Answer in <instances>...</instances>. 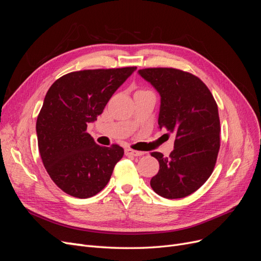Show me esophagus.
Masks as SVG:
<instances>
[{"label": "esophagus", "instance_id": "34e87169", "mask_svg": "<svg viewBox=\"0 0 261 261\" xmlns=\"http://www.w3.org/2000/svg\"><path fill=\"white\" fill-rule=\"evenodd\" d=\"M125 154L126 155H132V156H141V155H144V152L136 151V150L127 148V149H125Z\"/></svg>", "mask_w": 261, "mask_h": 261}]
</instances>
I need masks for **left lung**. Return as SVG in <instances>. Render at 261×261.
Segmentation results:
<instances>
[{
    "label": "left lung",
    "mask_w": 261,
    "mask_h": 261,
    "mask_svg": "<svg viewBox=\"0 0 261 261\" xmlns=\"http://www.w3.org/2000/svg\"><path fill=\"white\" fill-rule=\"evenodd\" d=\"M138 73L161 96L159 127L175 134L169 156L151 152L160 170L150 185L164 198H183L206 183L215 169L221 129L217 102L202 81L184 70L153 67Z\"/></svg>",
    "instance_id": "obj_1"
}]
</instances>
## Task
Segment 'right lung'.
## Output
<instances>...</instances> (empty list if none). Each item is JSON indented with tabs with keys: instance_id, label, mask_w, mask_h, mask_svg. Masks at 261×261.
Masks as SVG:
<instances>
[{
	"instance_id": "add662e5",
	"label": "right lung",
	"mask_w": 261,
	"mask_h": 261,
	"mask_svg": "<svg viewBox=\"0 0 261 261\" xmlns=\"http://www.w3.org/2000/svg\"><path fill=\"white\" fill-rule=\"evenodd\" d=\"M136 66L85 69L55 81L37 118L38 147L44 168L59 188L76 198H89L111 178L124 149L102 147L87 133L109 100Z\"/></svg>"
}]
</instances>
